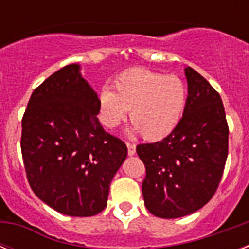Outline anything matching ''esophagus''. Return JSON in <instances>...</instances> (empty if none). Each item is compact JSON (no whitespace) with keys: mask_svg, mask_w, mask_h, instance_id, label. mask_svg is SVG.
Returning a JSON list of instances; mask_svg holds the SVG:
<instances>
[{"mask_svg":"<svg viewBox=\"0 0 249 249\" xmlns=\"http://www.w3.org/2000/svg\"><path fill=\"white\" fill-rule=\"evenodd\" d=\"M126 147H128V155L129 156L136 155V144L126 143Z\"/></svg>","mask_w":249,"mask_h":249,"instance_id":"esophagus-1","label":"esophagus"}]
</instances>
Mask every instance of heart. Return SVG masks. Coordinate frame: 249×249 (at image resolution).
Instances as JSON below:
<instances>
[{
  "label": "heart",
  "mask_w": 249,
  "mask_h": 249,
  "mask_svg": "<svg viewBox=\"0 0 249 249\" xmlns=\"http://www.w3.org/2000/svg\"><path fill=\"white\" fill-rule=\"evenodd\" d=\"M115 91L103 88L98 95L99 119L113 129L126 119L148 141H160L174 132L186 108L187 91L179 77L147 68H133L121 73L113 84Z\"/></svg>",
  "instance_id": "1"
}]
</instances>
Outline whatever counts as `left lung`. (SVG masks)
<instances>
[{"instance_id": "obj_1", "label": "left lung", "mask_w": 249, "mask_h": 249, "mask_svg": "<svg viewBox=\"0 0 249 249\" xmlns=\"http://www.w3.org/2000/svg\"><path fill=\"white\" fill-rule=\"evenodd\" d=\"M187 101L179 124L155 143L137 146L146 166V208L161 218L196 212L216 193L228 159L229 128L220 94L191 67L185 68Z\"/></svg>"}]
</instances>
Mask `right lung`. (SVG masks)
Segmentation results:
<instances>
[{
	"label": "right lung",
	"mask_w": 249,
	"mask_h": 249,
	"mask_svg": "<svg viewBox=\"0 0 249 249\" xmlns=\"http://www.w3.org/2000/svg\"><path fill=\"white\" fill-rule=\"evenodd\" d=\"M98 95L77 63L60 68L29 98L21 155L29 186L54 211L90 217L107 207L109 185L128 155L98 120Z\"/></svg>",
	"instance_id": "obj_1"
}]
</instances>
